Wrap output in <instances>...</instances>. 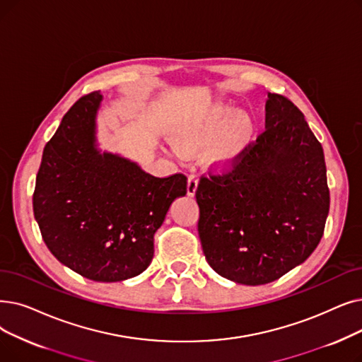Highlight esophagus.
Wrapping results in <instances>:
<instances>
[{"mask_svg":"<svg viewBox=\"0 0 362 362\" xmlns=\"http://www.w3.org/2000/svg\"><path fill=\"white\" fill-rule=\"evenodd\" d=\"M197 187H198V177L195 175H191L187 177V195L194 197L197 192Z\"/></svg>","mask_w":362,"mask_h":362,"instance_id":"obj_1","label":"esophagus"}]
</instances>
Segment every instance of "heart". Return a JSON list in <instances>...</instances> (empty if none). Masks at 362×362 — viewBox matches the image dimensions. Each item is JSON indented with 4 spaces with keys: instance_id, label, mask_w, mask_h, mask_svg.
<instances>
[{
    "instance_id": "obj_1",
    "label": "heart",
    "mask_w": 362,
    "mask_h": 362,
    "mask_svg": "<svg viewBox=\"0 0 362 362\" xmlns=\"http://www.w3.org/2000/svg\"><path fill=\"white\" fill-rule=\"evenodd\" d=\"M256 133L255 119L225 102H209L183 111L173 124L170 136L179 149L204 148L207 167L226 170L237 164Z\"/></svg>"
}]
</instances>
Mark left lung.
I'll return each mask as SVG.
<instances>
[{
	"label": "left lung",
	"mask_w": 362,
	"mask_h": 362,
	"mask_svg": "<svg viewBox=\"0 0 362 362\" xmlns=\"http://www.w3.org/2000/svg\"><path fill=\"white\" fill-rule=\"evenodd\" d=\"M264 133L232 171L201 177L198 233L211 268L262 286L303 263L329 210L324 151L287 98L268 93Z\"/></svg>",
	"instance_id": "left-lung-1"
}]
</instances>
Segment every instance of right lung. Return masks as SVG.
<instances>
[{
    "label": "right lung",
    "instance_id": "add662e5",
    "mask_svg": "<svg viewBox=\"0 0 362 362\" xmlns=\"http://www.w3.org/2000/svg\"><path fill=\"white\" fill-rule=\"evenodd\" d=\"M103 96L78 100L45 145L33 198L52 255L98 282L142 274L153 257V233L171 202L186 195V177H155L118 153L102 151L96 117Z\"/></svg>",
    "mask_w": 362,
    "mask_h": 362
}]
</instances>
